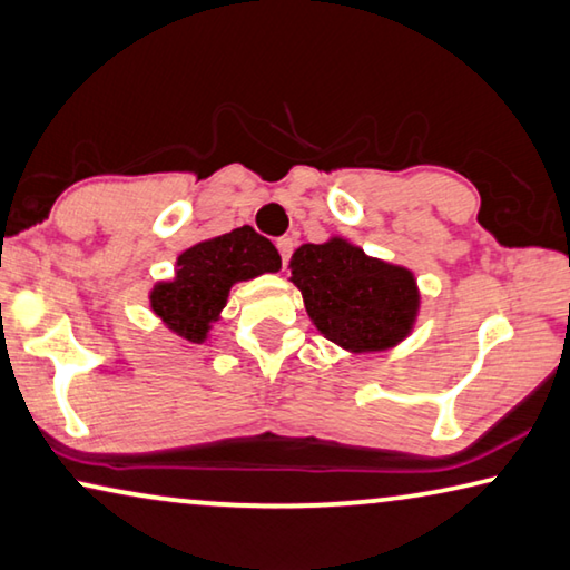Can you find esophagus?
Here are the masks:
<instances>
[{
  "instance_id": "1",
  "label": "esophagus",
  "mask_w": 570,
  "mask_h": 570,
  "mask_svg": "<svg viewBox=\"0 0 570 570\" xmlns=\"http://www.w3.org/2000/svg\"><path fill=\"white\" fill-rule=\"evenodd\" d=\"M276 248H278V253H282V264L286 266V264H288V256H292V250H294V240L288 238V236L278 238V240H276Z\"/></svg>"
}]
</instances>
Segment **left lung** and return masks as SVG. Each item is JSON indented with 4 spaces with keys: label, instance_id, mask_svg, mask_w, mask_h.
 <instances>
[{
    "label": "left lung",
    "instance_id": "left-lung-1",
    "mask_svg": "<svg viewBox=\"0 0 570 570\" xmlns=\"http://www.w3.org/2000/svg\"><path fill=\"white\" fill-rule=\"evenodd\" d=\"M288 268L314 327L352 355L399 347L419 322L421 288L413 271L367 256L347 238L304 243Z\"/></svg>",
    "mask_w": 570,
    "mask_h": 570
}]
</instances>
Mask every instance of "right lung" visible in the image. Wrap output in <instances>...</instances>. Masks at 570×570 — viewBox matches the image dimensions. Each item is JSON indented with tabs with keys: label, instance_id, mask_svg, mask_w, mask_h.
<instances>
[{
	"label": "right lung",
	"instance_id": "obj_1",
	"mask_svg": "<svg viewBox=\"0 0 570 570\" xmlns=\"http://www.w3.org/2000/svg\"><path fill=\"white\" fill-rule=\"evenodd\" d=\"M278 268L282 256L274 243L243 225L179 253L175 276L149 288V306L171 334L203 345L228 304L230 288Z\"/></svg>",
	"mask_w": 570,
	"mask_h": 570
}]
</instances>
